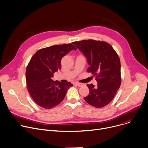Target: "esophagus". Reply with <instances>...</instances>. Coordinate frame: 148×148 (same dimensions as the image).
I'll return each instance as SVG.
<instances>
[{"label": "esophagus", "mask_w": 148, "mask_h": 148, "mask_svg": "<svg viewBox=\"0 0 148 148\" xmlns=\"http://www.w3.org/2000/svg\"><path fill=\"white\" fill-rule=\"evenodd\" d=\"M74 84H76V85H77V86H79V87H82V86H83L84 85L83 83H78V82H75V83H74Z\"/></svg>", "instance_id": "34e87169"}]
</instances>
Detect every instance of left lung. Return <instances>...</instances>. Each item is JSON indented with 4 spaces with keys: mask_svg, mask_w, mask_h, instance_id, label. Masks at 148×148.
Listing matches in <instances>:
<instances>
[{
    "mask_svg": "<svg viewBox=\"0 0 148 148\" xmlns=\"http://www.w3.org/2000/svg\"><path fill=\"white\" fill-rule=\"evenodd\" d=\"M73 44L83 53L90 65L87 72L96 75L97 85L87 84L89 94L84 97L88 104L102 108L114 97L121 82L120 58L112 46L105 42L84 40Z\"/></svg>",
    "mask_w": 148,
    "mask_h": 148,
    "instance_id": "8db88e82",
    "label": "left lung"
}]
</instances>
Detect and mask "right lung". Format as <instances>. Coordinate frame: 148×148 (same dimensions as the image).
Instances as JSON below:
<instances>
[{
	"instance_id": "obj_1",
	"label": "right lung",
	"mask_w": 148,
	"mask_h": 148,
	"mask_svg": "<svg viewBox=\"0 0 148 148\" xmlns=\"http://www.w3.org/2000/svg\"><path fill=\"white\" fill-rule=\"evenodd\" d=\"M76 49L71 43L53 45L40 49L32 58L26 68L25 78L28 91L38 106L51 109L64 99L73 84L53 81L52 77L61 69L62 57Z\"/></svg>"
}]
</instances>
